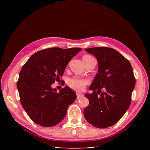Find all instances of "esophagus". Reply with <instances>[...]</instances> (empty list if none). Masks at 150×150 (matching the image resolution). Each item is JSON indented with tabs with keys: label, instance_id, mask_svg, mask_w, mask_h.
Wrapping results in <instances>:
<instances>
[{
	"label": "esophagus",
	"instance_id": "obj_1",
	"mask_svg": "<svg viewBox=\"0 0 150 150\" xmlns=\"http://www.w3.org/2000/svg\"><path fill=\"white\" fill-rule=\"evenodd\" d=\"M76 95H77V98L78 99H79L81 98H82L84 96L83 94L82 93H76Z\"/></svg>",
	"mask_w": 150,
	"mask_h": 150
}]
</instances>
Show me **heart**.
<instances>
[{
	"mask_svg": "<svg viewBox=\"0 0 150 150\" xmlns=\"http://www.w3.org/2000/svg\"><path fill=\"white\" fill-rule=\"evenodd\" d=\"M92 57L91 56H90L89 55H86L83 56V59H87ZM89 82V81L86 79V78H80V77L78 76H74L72 77V78H70L68 79V85H69V87L72 89H73L74 90L76 91H81L83 90L84 86L88 84Z\"/></svg>",
	"mask_w": 150,
	"mask_h": 150,
	"instance_id": "obj_1",
	"label": "heart"
}]
</instances>
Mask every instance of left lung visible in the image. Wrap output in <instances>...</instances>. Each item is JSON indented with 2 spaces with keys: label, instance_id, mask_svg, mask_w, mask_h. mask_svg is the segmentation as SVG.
I'll return each mask as SVG.
<instances>
[{
  "label": "left lung",
  "instance_id": "left-lung-1",
  "mask_svg": "<svg viewBox=\"0 0 150 150\" xmlns=\"http://www.w3.org/2000/svg\"><path fill=\"white\" fill-rule=\"evenodd\" d=\"M85 51L97 59L98 73L89 87L93 92L85 94L89 104L84 116L94 127L108 128L116 124L130 106L136 83L133 68L126 58L112 48L96 47Z\"/></svg>",
  "mask_w": 150,
  "mask_h": 150
}]
</instances>
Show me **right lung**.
I'll return each instance as SVG.
<instances>
[{
  "label": "right lung",
  "mask_w": 150,
  "mask_h": 150,
  "mask_svg": "<svg viewBox=\"0 0 150 150\" xmlns=\"http://www.w3.org/2000/svg\"><path fill=\"white\" fill-rule=\"evenodd\" d=\"M81 50L43 49L32 55L22 66L17 88L22 107L36 124L51 127L64 118L68 107L77 98L76 93L68 86L57 93L51 85L60 81L68 63Z\"/></svg>",
  "instance_id": "add662e5"
}]
</instances>
